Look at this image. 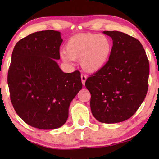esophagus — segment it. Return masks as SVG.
I'll list each match as a JSON object with an SVG mask.
<instances>
[{
  "label": "esophagus",
  "mask_w": 159,
  "mask_h": 159,
  "mask_svg": "<svg viewBox=\"0 0 159 159\" xmlns=\"http://www.w3.org/2000/svg\"><path fill=\"white\" fill-rule=\"evenodd\" d=\"M81 81H82V84H83V85H84L86 80H87V76H86L85 75L81 74Z\"/></svg>",
  "instance_id": "esophagus-1"
}]
</instances>
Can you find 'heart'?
<instances>
[{
  "mask_svg": "<svg viewBox=\"0 0 159 159\" xmlns=\"http://www.w3.org/2000/svg\"><path fill=\"white\" fill-rule=\"evenodd\" d=\"M112 51L111 39L105 35L80 34L72 36L66 45V52H61L63 61L81 59L82 68L95 72L105 66Z\"/></svg>",
  "mask_w": 159,
  "mask_h": 159,
  "instance_id": "obj_1",
  "label": "heart"
}]
</instances>
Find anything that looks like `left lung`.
Returning a JSON list of instances; mask_svg holds the SVG:
<instances>
[{
  "label": "left lung",
  "mask_w": 159,
  "mask_h": 159,
  "mask_svg": "<svg viewBox=\"0 0 159 159\" xmlns=\"http://www.w3.org/2000/svg\"><path fill=\"white\" fill-rule=\"evenodd\" d=\"M113 40L108 61L85 82L93 116L104 123L125 121L138 111L148 90L149 63L139 40L120 31H103Z\"/></svg>",
  "instance_id": "left-lung-1"
}]
</instances>
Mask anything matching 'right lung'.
Returning <instances> with one entry per match:
<instances>
[{"instance_id":"right-lung-1","label":"right lung","mask_w":159,"mask_h":159,"mask_svg":"<svg viewBox=\"0 0 159 159\" xmlns=\"http://www.w3.org/2000/svg\"><path fill=\"white\" fill-rule=\"evenodd\" d=\"M61 33L52 30L19 40L12 53L7 82L16 112L30 126L55 129L66 122L71 102L82 88L81 73H64L60 59Z\"/></svg>"}]
</instances>
